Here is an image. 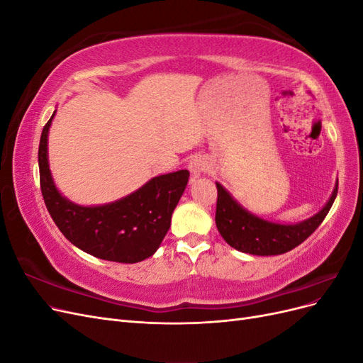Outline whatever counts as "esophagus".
Masks as SVG:
<instances>
[{
	"mask_svg": "<svg viewBox=\"0 0 363 363\" xmlns=\"http://www.w3.org/2000/svg\"><path fill=\"white\" fill-rule=\"evenodd\" d=\"M189 171L192 172L194 177H199L200 174H206L211 171V163H208V160L206 157H194L191 162H189Z\"/></svg>",
	"mask_w": 363,
	"mask_h": 363,
	"instance_id": "esophagus-1",
	"label": "esophagus"
}]
</instances>
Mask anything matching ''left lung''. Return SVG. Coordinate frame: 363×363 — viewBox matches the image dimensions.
Returning a JSON list of instances; mask_svg holds the SVG:
<instances>
[{
  "label": "left lung",
  "mask_w": 363,
  "mask_h": 363,
  "mask_svg": "<svg viewBox=\"0 0 363 363\" xmlns=\"http://www.w3.org/2000/svg\"><path fill=\"white\" fill-rule=\"evenodd\" d=\"M216 188L215 223L225 242L248 255L277 256L298 247L320 227L336 199L337 180L330 199L321 211L295 224H281L263 219L240 206L221 183H216Z\"/></svg>",
  "instance_id": "1"
}]
</instances>
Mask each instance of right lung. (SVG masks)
Returning <instances> with one entry per match:
<instances>
[{
	"label": "right lung",
	"mask_w": 363,
	"mask_h": 363,
	"mask_svg": "<svg viewBox=\"0 0 363 363\" xmlns=\"http://www.w3.org/2000/svg\"><path fill=\"white\" fill-rule=\"evenodd\" d=\"M54 115L56 111L42 130L38 157L40 191L52 221L71 244L98 259L136 263L151 257L168 233L189 171L157 175L112 203L75 204L60 194L50 169L48 131Z\"/></svg>",
	"instance_id": "obj_1"
}]
</instances>
